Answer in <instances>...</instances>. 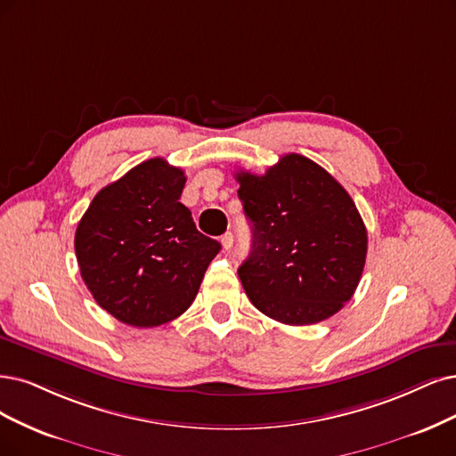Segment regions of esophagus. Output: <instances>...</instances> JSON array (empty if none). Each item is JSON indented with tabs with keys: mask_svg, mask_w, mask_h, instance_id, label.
Segmentation results:
<instances>
[{
	"mask_svg": "<svg viewBox=\"0 0 456 456\" xmlns=\"http://www.w3.org/2000/svg\"><path fill=\"white\" fill-rule=\"evenodd\" d=\"M232 242H234V237L231 232H225L224 237H222V246H224V249H231L232 248Z\"/></svg>",
	"mask_w": 456,
	"mask_h": 456,
	"instance_id": "esophagus-1",
	"label": "esophagus"
}]
</instances>
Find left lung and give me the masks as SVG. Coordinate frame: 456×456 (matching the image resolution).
I'll return each mask as SVG.
<instances>
[{
    "mask_svg": "<svg viewBox=\"0 0 456 456\" xmlns=\"http://www.w3.org/2000/svg\"><path fill=\"white\" fill-rule=\"evenodd\" d=\"M251 222V251L239 276L251 305L285 325H312L355 293L368 237L349 193L323 167L283 156L261 176L237 173Z\"/></svg>",
    "mask_w": 456,
    "mask_h": 456,
    "instance_id": "8db88e82",
    "label": "left lung"
}]
</instances>
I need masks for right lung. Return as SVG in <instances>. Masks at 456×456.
<instances>
[{"mask_svg":"<svg viewBox=\"0 0 456 456\" xmlns=\"http://www.w3.org/2000/svg\"><path fill=\"white\" fill-rule=\"evenodd\" d=\"M185 176L161 158L101 190L75 232L86 288L118 322L148 329L191 306L222 244L199 232L178 200Z\"/></svg>","mask_w":456,"mask_h":456,"instance_id":"obj_1","label":"right lung"}]
</instances>
